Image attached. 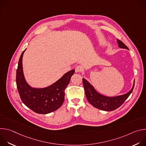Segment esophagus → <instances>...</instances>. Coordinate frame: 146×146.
<instances>
[{
  "label": "esophagus",
  "instance_id": "obj_1",
  "mask_svg": "<svg viewBox=\"0 0 146 146\" xmlns=\"http://www.w3.org/2000/svg\"><path fill=\"white\" fill-rule=\"evenodd\" d=\"M75 71L77 73H79V72H81L82 71V67L81 66H80V65L77 66L76 67V68H75Z\"/></svg>",
  "mask_w": 146,
  "mask_h": 146
}]
</instances>
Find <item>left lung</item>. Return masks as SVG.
Masks as SVG:
<instances>
[{
	"label": "left lung",
	"mask_w": 146,
	"mask_h": 146,
	"mask_svg": "<svg viewBox=\"0 0 146 146\" xmlns=\"http://www.w3.org/2000/svg\"><path fill=\"white\" fill-rule=\"evenodd\" d=\"M117 41L118 47L128 50V48L121 41L117 39ZM82 82L86 98L91 105L98 109L108 111L114 110L121 106L132 93L135 85L134 81L132 89L126 94L115 96H107L98 92L86 79L83 78Z\"/></svg>",
	"instance_id": "8db88e82"
}]
</instances>
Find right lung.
<instances>
[{"label":"right lung","mask_w":146,"mask_h":146,"mask_svg":"<svg viewBox=\"0 0 146 146\" xmlns=\"http://www.w3.org/2000/svg\"><path fill=\"white\" fill-rule=\"evenodd\" d=\"M23 52L16 73L17 89L24 105L38 114H48L58 109L65 100V90L74 73L73 69L64 74L51 85L43 88L31 87L25 80L23 66Z\"/></svg>","instance_id":"obj_1"}]
</instances>
